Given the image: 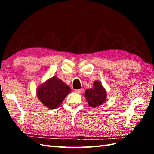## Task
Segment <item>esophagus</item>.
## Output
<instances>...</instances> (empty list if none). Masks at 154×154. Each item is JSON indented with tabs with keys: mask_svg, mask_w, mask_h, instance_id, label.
Instances as JSON below:
<instances>
[{
	"mask_svg": "<svg viewBox=\"0 0 154 154\" xmlns=\"http://www.w3.org/2000/svg\"><path fill=\"white\" fill-rule=\"evenodd\" d=\"M83 89H79V90H76L75 91H76V92L78 93V94H81L82 92H83Z\"/></svg>",
	"mask_w": 154,
	"mask_h": 154,
	"instance_id": "34e87169",
	"label": "esophagus"
}]
</instances>
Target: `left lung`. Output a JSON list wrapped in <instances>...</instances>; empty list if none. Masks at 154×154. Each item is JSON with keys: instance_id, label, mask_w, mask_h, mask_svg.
<instances>
[{"instance_id": "1", "label": "left lung", "mask_w": 154, "mask_h": 154, "mask_svg": "<svg viewBox=\"0 0 154 154\" xmlns=\"http://www.w3.org/2000/svg\"><path fill=\"white\" fill-rule=\"evenodd\" d=\"M84 96L90 107H96L103 105L108 100L106 90L99 81H95L92 88L85 91Z\"/></svg>"}]
</instances>
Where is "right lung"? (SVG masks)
<instances>
[{
  "mask_svg": "<svg viewBox=\"0 0 154 154\" xmlns=\"http://www.w3.org/2000/svg\"><path fill=\"white\" fill-rule=\"evenodd\" d=\"M71 89L56 76L49 78L36 88V96L48 109H54L60 106Z\"/></svg>",
  "mask_w": 154,
  "mask_h": 154,
  "instance_id": "right-lung-1",
  "label": "right lung"
}]
</instances>
